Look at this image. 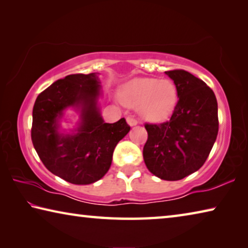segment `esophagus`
<instances>
[{"label":"esophagus","mask_w":248,"mask_h":248,"mask_svg":"<svg viewBox=\"0 0 248 248\" xmlns=\"http://www.w3.org/2000/svg\"><path fill=\"white\" fill-rule=\"evenodd\" d=\"M127 123H128V124L130 125V127H133V125H137L138 124V120L132 118V117H128Z\"/></svg>","instance_id":"esophagus-1"}]
</instances>
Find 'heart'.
Masks as SVG:
<instances>
[{
  "label": "heart",
  "mask_w": 248,
  "mask_h": 248,
  "mask_svg": "<svg viewBox=\"0 0 248 248\" xmlns=\"http://www.w3.org/2000/svg\"><path fill=\"white\" fill-rule=\"evenodd\" d=\"M120 100L129 107H139L141 117L151 123H161L173 114L178 91L170 79L137 78L124 84Z\"/></svg>",
  "instance_id": "obj_1"
}]
</instances>
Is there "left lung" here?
<instances>
[{
    "mask_svg": "<svg viewBox=\"0 0 248 248\" xmlns=\"http://www.w3.org/2000/svg\"><path fill=\"white\" fill-rule=\"evenodd\" d=\"M178 91L170 119L145 124L143 158L148 170L164 180H179L204 164L219 131L217 103L202 79L184 70L166 71Z\"/></svg>",
    "mask_w": 248,
    "mask_h": 248,
    "instance_id": "1",
    "label": "left lung"
}]
</instances>
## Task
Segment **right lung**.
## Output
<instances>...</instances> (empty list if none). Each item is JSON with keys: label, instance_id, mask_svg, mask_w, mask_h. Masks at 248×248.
I'll list each match as a JSON object with an SVG mask.
<instances>
[{"label": "right lung", "instance_id": "1", "mask_svg": "<svg viewBox=\"0 0 248 248\" xmlns=\"http://www.w3.org/2000/svg\"><path fill=\"white\" fill-rule=\"evenodd\" d=\"M100 95L97 73L71 74L52 83L33 105V148L52 174L71 184L89 185L103 178L117 143L130 131L124 118L105 123L98 106ZM69 108L79 112L80 120L66 132L61 121Z\"/></svg>", "mask_w": 248, "mask_h": 248}]
</instances>
